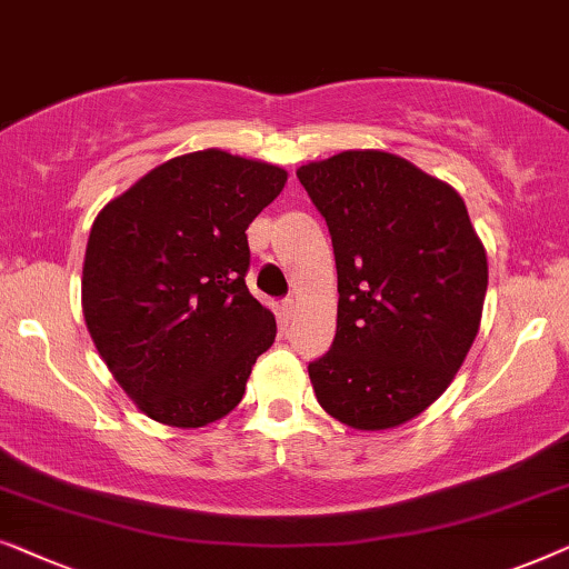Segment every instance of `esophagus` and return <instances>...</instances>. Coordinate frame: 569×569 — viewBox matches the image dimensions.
Returning <instances> with one entry per match:
<instances>
[{
    "label": "esophagus",
    "instance_id": "esophagus-1",
    "mask_svg": "<svg viewBox=\"0 0 569 569\" xmlns=\"http://www.w3.org/2000/svg\"><path fill=\"white\" fill-rule=\"evenodd\" d=\"M296 309H299V303H296L293 299H286V301L281 303V311H283L286 319H291V317L296 315Z\"/></svg>",
    "mask_w": 569,
    "mask_h": 569
}]
</instances>
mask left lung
Instances as JSON below:
<instances>
[{
    "instance_id": "1",
    "label": "left lung",
    "mask_w": 569,
    "mask_h": 569,
    "mask_svg": "<svg viewBox=\"0 0 569 569\" xmlns=\"http://www.w3.org/2000/svg\"><path fill=\"white\" fill-rule=\"evenodd\" d=\"M338 266V332L309 363L317 402L356 430L418 418L482 322L487 252L448 182L379 149L301 164Z\"/></svg>"
}]
</instances>
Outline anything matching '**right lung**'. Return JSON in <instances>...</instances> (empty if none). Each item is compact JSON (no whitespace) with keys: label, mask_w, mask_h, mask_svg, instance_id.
<instances>
[{"label":"right lung","mask_w":569,"mask_h":569,"mask_svg":"<svg viewBox=\"0 0 569 569\" xmlns=\"http://www.w3.org/2000/svg\"><path fill=\"white\" fill-rule=\"evenodd\" d=\"M281 167L203 149L167 159L98 213L82 311L113 379L147 418L203 428L242 402L273 311L247 291V227L281 196Z\"/></svg>","instance_id":"1"}]
</instances>
